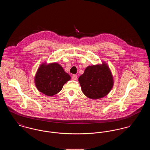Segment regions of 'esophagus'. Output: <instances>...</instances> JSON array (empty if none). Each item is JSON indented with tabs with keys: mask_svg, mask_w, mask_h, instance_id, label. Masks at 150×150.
I'll use <instances>...</instances> for the list:
<instances>
[{
	"mask_svg": "<svg viewBox=\"0 0 150 150\" xmlns=\"http://www.w3.org/2000/svg\"><path fill=\"white\" fill-rule=\"evenodd\" d=\"M71 78L72 79L74 80H76L77 79V75H73L72 76Z\"/></svg>",
	"mask_w": 150,
	"mask_h": 150,
	"instance_id": "esophagus-1",
	"label": "esophagus"
}]
</instances>
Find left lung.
<instances>
[{"instance_id":"8db88e82","label":"left lung","mask_w":150,"mask_h":150,"mask_svg":"<svg viewBox=\"0 0 150 150\" xmlns=\"http://www.w3.org/2000/svg\"><path fill=\"white\" fill-rule=\"evenodd\" d=\"M78 80L83 93L91 100H98L106 96L114 83L112 72L104 61L101 64L86 67Z\"/></svg>"}]
</instances>
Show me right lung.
<instances>
[{"instance_id": "right-lung-1", "label": "right lung", "mask_w": 150, "mask_h": 150, "mask_svg": "<svg viewBox=\"0 0 150 150\" xmlns=\"http://www.w3.org/2000/svg\"><path fill=\"white\" fill-rule=\"evenodd\" d=\"M71 79L61 65L52 62H43L36 72L34 83L37 89L48 96H53L59 92L64 84Z\"/></svg>"}]
</instances>
